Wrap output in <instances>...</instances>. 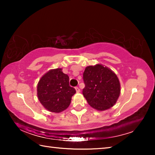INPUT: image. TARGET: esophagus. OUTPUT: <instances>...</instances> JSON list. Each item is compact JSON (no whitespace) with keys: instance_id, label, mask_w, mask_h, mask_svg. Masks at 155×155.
I'll return each mask as SVG.
<instances>
[{"instance_id":"34e87169","label":"esophagus","mask_w":155,"mask_h":155,"mask_svg":"<svg viewBox=\"0 0 155 155\" xmlns=\"http://www.w3.org/2000/svg\"><path fill=\"white\" fill-rule=\"evenodd\" d=\"M75 90H76V91H77V93H78V92H80V91H81V90H80V89H79V88H78V87H75Z\"/></svg>"}]
</instances>
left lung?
<instances>
[{"label": "left lung", "instance_id": "obj_1", "mask_svg": "<svg viewBox=\"0 0 155 155\" xmlns=\"http://www.w3.org/2000/svg\"><path fill=\"white\" fill-rule=\"evenodd\" d=\"M85 87L83 94L88 104L98 111L114 105L120 94V83L117 75L101 64L86 67L83 72Z\"/></svg>", "mask_w": 155, "mask_h": 155}]
</instances>
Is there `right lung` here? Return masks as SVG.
<instances>
[{
	"label": "right lung",
	"instance_id": "1",
	"mask_svg": "<svg viewBox=\"0 0 155 155\" xmlns=\"http://www.w3.org/2000/svg\"><path fill=\"white\" fill-rule=\"evenodd\" d=\"M37 91L43 107L54 113L66 109L76 93L75 89L69 85V77L62 72L61 68L51 70L43 75L39 81Z\"/></svg>",
	"mask_w": 155,
	"mask_h": 155
}]
</instances>
